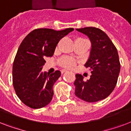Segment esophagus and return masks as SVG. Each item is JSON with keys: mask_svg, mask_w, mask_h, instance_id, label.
Listing matches in <instances>:
<instances>
[{"mask_svg": "<svg viewBox=\"0 0 131 131\" xmlns=\"http://www.w3.org/2000/svg\"><path fill=\"white\" fill-rule=\"evenodd\" d=\"M67 70H65V69H62L61 70V73L62 74H63L64 73H65V72H67Z\"/></svg>", "mask_w": 131, "mask_h": 131, "instance_id": "obj_1", "label": "esophagus"}]
</instances>
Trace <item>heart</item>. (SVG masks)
Here are the masks:
<instances>
[{
	"label": "heart",
	"instance_id": "heart-1",
	"mask_svg": "<svg viewBox=\"0 0 131 131\" xmlns=\"http://www.w3.org/2000/svg\"><path fill=\"white\" fill-rule=\"evenodd\" d=\"M60 64L62 66H63L64 67L67 68H73L75 65V62L73 59L70 58L64 57L62 58Z\"/></svg>",
	"mask_w": 131,
	"mask_h": 131
}]
</instances>
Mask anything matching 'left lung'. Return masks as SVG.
Wrapping results in <instances>:
<instances>
[{
	"instance_id": "left-lung-1",
	"label": "left lung",
	"mask_w": 131,
	"mask_h": 131,
	"mask_svg": "<svg viewBox=\"0 0 131 131\" xmlns=\"http://www.w3.org/2000/svg\"><path fill=\"white\" fill-rule=\"evenodd\" d=\"M89 38L91 42L90 56L85 64L91 69L90 78L86 82L76 74L75 94L88 103L105 99L116 87L120 71L118 51L107 35L99 28L86 27L76 29Z\"/></svg>"
}]
</instances>
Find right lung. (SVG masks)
I'll list each match as a JSON object with an SVG mask.
<instances>
[{"instance_id":"add662e5","label":"right lung","mask_w":131,"mask_h":131,"mask_svg":"<svg viewBox=\"0 0 131 131\" xmlns=\"http://www.w3.org/2000/svg\"><path fill=\"white\" fill-rule=\"evenodd\" d=\"M74 30L39 28L30 32L19 45L13 64V84L19 99L26 105L40 109L51 102L53 86L61 75L43 71L45 57L53 56L62 38Z\"/></svg>"}]
</instances>
